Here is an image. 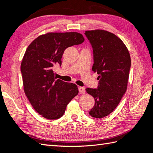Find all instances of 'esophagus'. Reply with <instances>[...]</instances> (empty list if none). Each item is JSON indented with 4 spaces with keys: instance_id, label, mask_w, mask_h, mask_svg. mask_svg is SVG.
Masks as SVG:
<instances>
[{
    "instance_id": "1",
    "label": "esophagus",
    "mask_w": 153,
    "mask_h": 153,
    "mask_svg": "<svg viewBox=\"0 0 153 153\" xmlns=\"http://www.w3.org/2000/svg\"><path fill=\"white\" fill-rule=\"evenodd\" d=\"M79 92L80 93H82V94H84V93H85V87H79Z\"/></svg>"
}]
</instances>
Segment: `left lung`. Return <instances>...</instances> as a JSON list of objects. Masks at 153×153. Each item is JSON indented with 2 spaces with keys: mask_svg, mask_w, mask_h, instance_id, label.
Listing matches in <instances>:
<instances>
[{
  "mask_svg": "<svg viewBox=\"0 0 153 153\" xmlns=\"http://www.w3.org/2000/svg\"><path fill=\"white\" fill-rule=\"evenodd\" d=\"M93 49L92 70L99 74L98 89L86 88L95 100L89 114L100 118L118 106L127 90L131 67L130 54L123 42L116 35L103 30L85 31Z\"/></svg>",
  "mask_w": 153,
  "mask_h": 153,
  "instance_id": "1",
  "label": "left lung"
}]
</instances>
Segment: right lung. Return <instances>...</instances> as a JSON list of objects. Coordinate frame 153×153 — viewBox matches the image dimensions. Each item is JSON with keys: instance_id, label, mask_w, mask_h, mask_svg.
<instances>
[{"instance_id": "obj_1", "label": "right lung", "mask_w": 153, "mask_h": 153, "mask_svg": "<svg viewBox=\"0 0 153 153\" xmlns=\"http://www.w3.org/2000/svg\"><path fill=\"white\" fill-rule=\"evenodd\" d=\"M84 40L77 32H49L39 35L26 49L21 63L24 91L35 111L44 118H60L78 94L76 84L56 79L53 67L62 64L66 48Z\"/></svg>"}]
</instances>
